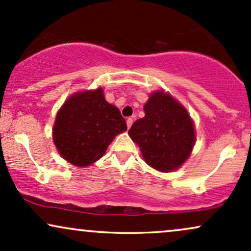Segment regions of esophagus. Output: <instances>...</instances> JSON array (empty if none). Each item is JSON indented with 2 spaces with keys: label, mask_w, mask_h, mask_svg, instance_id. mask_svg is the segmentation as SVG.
I'll return each mask as SVG.
<instances>
[{
  "label": "esophagus",
  "mask_w": 251,
  "mask_h": 251,
  "mask_svg": "<svg viewBox=\"0 0 251 251\" xmlns=\"http://www.w3.org/2000/svg\"><path fill=\"white\" fill-rule=\"evenodd\" d=\"M126 124H127L128 128L131 127L132 124H133V118H127V119H126Z\"/></svg>",
  "instance_id": "esophagus-1"
}]
</instances>
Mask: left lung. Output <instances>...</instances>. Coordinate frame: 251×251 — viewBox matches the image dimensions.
I'll use <instances>...</instances> for the list:
<instances>
[{"mask_svg": "<svg viewBox=\"0 0 251 251\" xmlns=\"http://www.w3.org/2000/svg\"><path fill=\"white\" fill-rule=\"evenodd\" d=\"M144 110L145 117L135 120L128 134L151 167L160 172L176 170L195 143L191 117L173 97L161 91L150 97Z\"/></svg>", "mask_w": 251, "mask_h": 251, "instance_id": "1", "label": "left lung"}]
</instances>
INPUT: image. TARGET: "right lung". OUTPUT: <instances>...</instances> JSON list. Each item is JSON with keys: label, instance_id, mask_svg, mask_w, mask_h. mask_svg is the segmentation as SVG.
Instances as JSON below:
<instances>
[{"label": "right lung", "instance_id": "obj_1", "mask_svg": "<svg viewBox=\"0 0 251 251\" xmlns=\"http://www.w3.org/2000/svg\"><path fill=\"white\" fill-rule=\"evenodd\" d=\"M127 129L119 110L105 100L102 90L71 96L58 111L53 126V143L59 154L79 167L104 155L117 134Z\"/></svg>", "mask_w": 251, "mask_h": 251}]
</instances>
